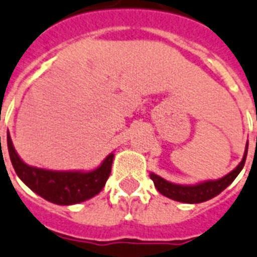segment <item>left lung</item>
<instances>
[{
    "mask_svg": "<svg viewBox=\"0 0 257 257\" xmlns=\"http://www.w3.org/2000/svg\"><path fill=\"white\" fill-rule=\"evenodd\" d=\"M246 153H248V143H246L245 154L242 157V161L238 164V166L234 170L226 174L225 177H222L221 180L217 181H208V182H202V184L194 185V186H184V185H176L172 182L165 181L164 178L151 174L150 178L154 181L157 190L164 194V196L172 198V200L181 201V202H186V204H198V202H204L210 198H213L217 194L224 190L226 186H229L236 177L238 176V173L241 172V169L244 168L246 160Z\"/></svg>",
    "mask_w": 257,
    "mask_h": 257,
    "instance_id": "1",
    "label": "left lung"
}]
</instances>
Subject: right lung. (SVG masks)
Returning a JSON list of instances; mask_svg holds the SVG:
<instances>
[{"label":"right lung","instance_id":"obj_1","mask_svg":"<svg viewBox=\"0 0 257 257\" xmlns=\"http://www.w3.org/2000/svg\"><path fill=\"white\" fill-rule=\"evenodd\" d=\"M1 139V138H0ZM8 150L17 176L28 188L57 205L79 204L96 196L110 177L114 154H110L93 172H51L28 166L17 156L8 133Z\"/></svg>","mask_w":257,"mask_h":257}]
</instances>
